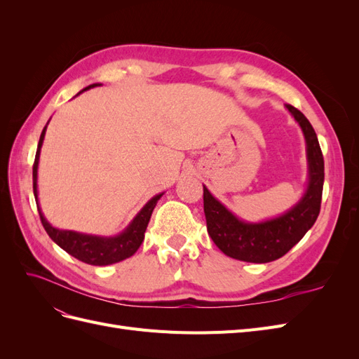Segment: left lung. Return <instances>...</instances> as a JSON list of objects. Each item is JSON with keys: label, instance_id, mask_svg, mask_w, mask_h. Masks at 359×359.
<instances>
[{"label": "left lung", "instance_id": "left-lung-1", "mask_svg": "<svg viewBox=\"0 0 359 359\" xmlns=\"http://www.w3.org/2000/svg\"><path fill=\"white\" fill-rule=\"evenodd\" d=\"M286 109L306 140L307 184L295 205L273 219L247 222L226 208L203 186V212L211 240L226 256L243 262L266 264L285 256L311 229L320 211L325 173L316 132L302 112L290 104H286Z\"/></svg>", "mask_w": 359, "mask_h": 359}]
</instances>
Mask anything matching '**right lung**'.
Wrapping results in <instances>:
<instances>
[{
	"mask_svg": "<svg viewBox=\"0 0 359 359\" xmlns=\"http://www.w3.org/2000/svg\"><path fill=\"white\" fill-rule=\"evenodd\" d=\"M99 85H102V83L88 85L81 93H83L86 90H91V88H94V86H99ZM48 124H49V121H48ZM48 124L45 126V128H43V132L40 135L34 166H32V189H34V198H36L41 224H43V227H45L48 235L50 236V240L57 245H60L64 252H67L73 257L79 259L81 262H85L88 265H95V266L112 265L116 262H121V260H124L130 256H133L144 241L145 231H147L148 222L151 219V214H153V210L156 208L158 199L163 196V194H165V191L158 193V194H156V196L151 198L142 206V210H140L133 217V220L127 224L126 229L116 235H112V236H102V235L83 233V232L67 231V229H58V227L52 226L48 222L45 214L41 212L40 203H39V186H37L40 151H41L43 140H45Z\"/></svg>",
	"mask_w": 359,
	"mask_h": 359,
	"instance_id": "1",
	"label": "right lung"
}]
</instances>
